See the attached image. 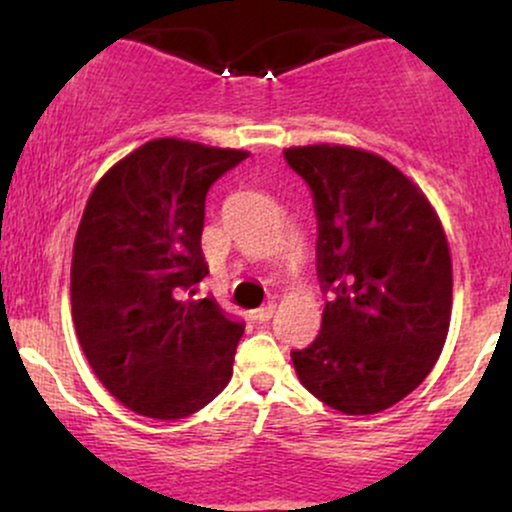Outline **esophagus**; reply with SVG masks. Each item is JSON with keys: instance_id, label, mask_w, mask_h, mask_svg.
<instances>
[{"instance_id": "esophagus-1", "label": "esophagus", "mask_w": 512, "mask_h": 512, "mask_svg": "<svg viewBox=\"0 0 512 512\" xmlns=\"http://www.w3.org/2000/svg\"><path fill=\"white\" fill-rule=\"evenodd\" d=\"M274 313H276V303H267V305H262V308L255 310V320L267 322V320H272Z\"/></svg>"}]
</instances>
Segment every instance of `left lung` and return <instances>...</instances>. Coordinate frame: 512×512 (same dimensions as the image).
Instances as JSON below:
<instances>
[{"label":"left lung","instance_id":"8db88e82","mask_svg":"<svg viewBox=\"0 0 512 512\" xmlns=\"http://www.w3.org/2000/svg\"><path fill=\"white\" fill-rule=\"evenodd\" d=\"M315 197L317 274L334 296L320 334L291 351L296 375L327 407L378 414L426 380L450 330L452 260L419 185L373 151L284 149Z\"/></svg>","mask_w":512,"mask_h":512}]
</instances>
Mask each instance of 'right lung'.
<instances>
[{
    "instance_id": "add662e5",
    "label": "right lung",
    "mask_w": 512,
    "mask_h": 512,
    "mask_svg": "<svg viewBox=\"0 0 512 512\" xmlns=\"http://www.w3.org/2000/svg\"><path fill=\"white\" fill-rule=\"evenodd\" d=\"M250 154L151 139L93 187L72 252V320L88 366L149 419L190 416L233 375L243 325L192 298L209 187Z\"/></svg>"
}]
</instances>
